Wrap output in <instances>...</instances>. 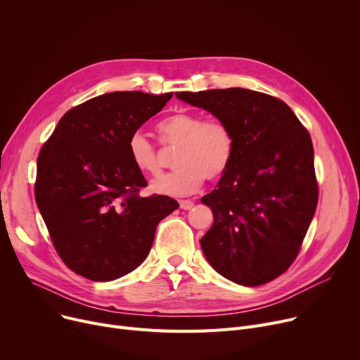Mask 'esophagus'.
I'll list each match as a JSON object with an SVG mask.
<instances>
[{"label":"esophagus","instance_id":"1","mask_svg":"<svg viewBox=\"0 0 360 360\" xmlns=\"http://www.w3.org/2000/svg\"><path fill=\"white\" fill-rule=\"evenodd\" d=\"M179 207L182 210H191L194 207V202L191 200H181L179 201Z\"/></svg>","mask_w":360,"mask_h":360}]
</instances>
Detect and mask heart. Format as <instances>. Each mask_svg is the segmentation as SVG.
<instances>
[{"label":"heart","mask_w":360,"mask_h":360,"mask_svg":"<svg viewBox=\"0 0 360 360\" xmlns=\"http://www.w3.org/2000/svg\"><path fill=\"white\" fill-rule=\"evenodd\" d=\"M158 132L163 144L179 147L174 166L176 170L150 182L158 195L184 197L195 193L204 179H219L231 167L236 141L228 122L204 120L195 112H179L162 120ZM128 156L139 172L156 175L160 170L158 150L141 131L132 132L127 144Z\"/></svg>","instance_id":"obj_1"}]
</instances>
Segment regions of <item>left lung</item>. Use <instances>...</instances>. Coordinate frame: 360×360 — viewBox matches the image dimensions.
<instances>
[{
	"label": "left lung",
	"instance_id": "left-lung-1",
	"mask_svg": "<svg viewBox=\"0 0 360 360\" xmlns=\"http://www.w3.org/2000/svg\"><path fill=\"white\" fill-rule=\"evenodd\" d=\"M176 98L209 110L235 134V158L201 198L214 221L201 238L210 266L242 286L285 273L299 254L318 202L314 147L293 110L248 89L181 91Z\"/></svg>",
	"mask_w": 360,
	"mask_h": 360
}]
</instances>
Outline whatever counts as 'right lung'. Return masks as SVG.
Instances as JSON below:
<instances>
[{
	"label": "right lung",
	"instance_id": "right-lung-1",
	"mask_svg": "<svg viewBox=\"0 0 360 360\" xmlns=\"http://www.w3.org/2000/svg\"><path fill=\"white\" fill-rule=\"evenodd\" d=\"M174 93L113 91L70 109L37 156L34 198L65 266L110 281L147 258L158 224L179 204L141 197L147 185L128 156V139Z\"/></svg>",
	"mask_w": 360,
	"mask_h": 360
}]
</instances>
